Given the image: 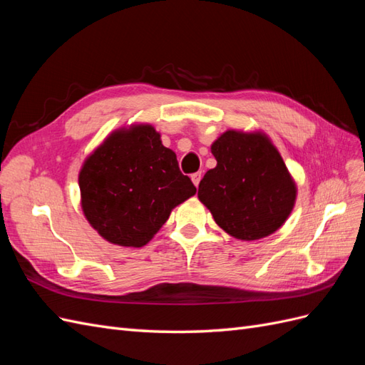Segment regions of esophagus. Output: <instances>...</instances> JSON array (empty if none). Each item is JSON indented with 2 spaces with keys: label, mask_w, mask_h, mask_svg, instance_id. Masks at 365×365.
<instances>
[{
  "label": "esophagus",
  "mask_w": 365,
  "mask_h": 365,
  "mask_svg": "<svg viewBox=\"0 0 365 365\" xmlns=\"http://www.w3.org/2000/svg\"><path fill=\"white\" fill-rule=\"evenodd\" d=\"M201 172H196V173H193L192 176H190V178H192V181H193V184L197 187V185H200V182H201Z\"/></svg>",
  "instance_id": "34e87169"
}]
</instances>
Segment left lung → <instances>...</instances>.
I'll return each mask as SVG.
<instances>
[{
    "label": "left lung",
    "mask_w": 365,
    "mask_h": 365,
    "mask_svg": "<svg viewBox=\"0 0 365 365\" xmlns=\"http://www.w3.org/2000/svg\"><path fill=\"white\" fill-rule=\"evenodd\" d=\"M212 153L217 164L204 175L197 197L216 224L240 240L277 231L292 212L297 187L271 140L262 132L230 129Z\"/></svg>",
    "instance_id": "obj_1"
}]
</instances>
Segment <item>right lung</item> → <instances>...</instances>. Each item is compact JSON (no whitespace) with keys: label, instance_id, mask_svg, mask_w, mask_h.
Returning a JSON list of instances; mask_svg holds the SVG:
<instances>
[{"label":"right lung","instance_id":"right-lung-1","mask_svg":"<svg viewBox=\"0 0 365 365\" xmlns=\"http://www.w3.org/2000/svg\"><path fill=\"white\" fill-rule=\"evenodd\" d=\"M81 201L88 222L103 239L140 248L170 212L196 193L175 152L150 125L113 132L82 165Z\"/></svg>","mask_w":365,"mask_h":365}]
</instances>
